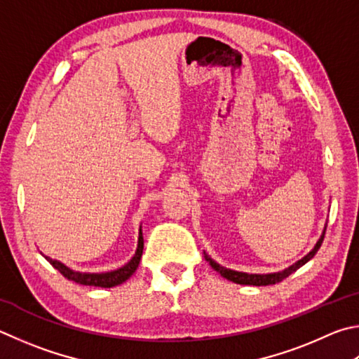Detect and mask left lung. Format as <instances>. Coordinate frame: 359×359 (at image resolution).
Listing matches in <instances>:
<instances>
[{"mask_svg": "<svg viewBox=\"0 0 359 359\" xmlns=\"http://www.w3.org/2000/svg\"><path fill=\"white\" fill-rule=\"evenodd\" d=\"M325 231H327V227H325V229H323V233L320 236V238H318V242L316 243V246L312 248V250L308 254H306L303 259H299L298 262L290 265L289 269H285L283 271H278V273H269V275H250V273L224 269V266H221L219 264L215 262L212 257H208L207 254H205V259H207V262L212 265L213 270H217L221 276L226 278V279H229V281L236 283V284H243V285H270V284H276V283H281L283 279H285L289 275H292L293 271H297L299 266H303L306 262H308V260H311L312 257L316 256V252L318 251V248H320V245L323 242Z\"/></svg>", "mask_w": 359, "mask_h": 359, "instance_id": "left-lung-1", "label": "left lung"}]
</instances>
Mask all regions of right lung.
Segmentation results:
<instances>
[{
	"mask_svg": "<svg viewBox=\"0 0 359 359\" xmlns=\"http://www.w3.org/2000/svg\"><path fill=\"white\" fill-rule=\"evenodd\" d=\"M142 248H144V238H142V232L140 229V237H138V248H136L135 256L130 259V262H127L123 266L113 271H107V273H81V271H75L69 269V266L64 265L60 260H53L45 256V259L55 266V269L61 273L64 278H67L69 281H74L76 284L81 285H94V287H114V285H119L122 283H126L127 279L133 275L138 269L140 260L142 256Z\"/></svg>",
	"mask_w": 359,
	"mask_h": 359,
	"instance_id": "1",
	"label": "right lung"
}]
</instances>
